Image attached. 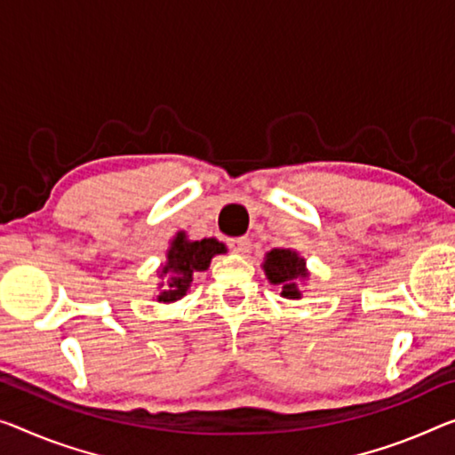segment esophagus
Returning <instances> with one entry per match:
<instances>
[{"label": "esophagus", "instance_id": "obj_1", "mask_svg": "<svg viewBox=\"0 0 455 455\" xmlns=\"http://www.w3.org/2000/svg\"><path fill=\"white\" fill-rule=\"evenodd\" d=\"M228 246L235 254H246L250 250V240L248 237H232V240H228Z\"/></svg>", "mask_w": 455, "mask_h": 455}]
</instances>
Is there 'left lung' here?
<instances>
[{
	"mask_svg": "<svg viewBox=\"0 0 455 455\" xmlns=\"http://www.w3.org/2000/svg\"><path fill=\"white\" fill-rule=\"evenodd\" d=\"M264 270L270 283L283 284V297L286 299H299L300 291L297 289V278H305V260L297 256L292 250H272L267 254V262H264Z\"/></svg>",
	"mask_w": 455,
	"mask_h": 455,
	"instance_id": "8db88e82",
	"label": "left lung"
}]
</instances>
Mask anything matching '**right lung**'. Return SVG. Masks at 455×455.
<instances>
[{
  "mask_svg": "<svg viewBox=\"0 0 455 455\" xmlns=\"http://www.w3.org/2000/svg\"><path fill=\"white\" fill-rule=\"evenodd\" d=\"M226 251V246L220 243L213 237L209 240H199V242H188L185 234H179L177 240L172 242L169 250V260H166V267L160 270L163 272V292L158 295V300H164V303H172V300H179L185 297L188 284L193 281V272L205 270L209 267V260L215 254H221Z\"/></svg>",
  "mask_w": 455,
  "mask_h": 455,
  "instance_id": "right-lung-1",
  "label": "right lung"
}]
</instances>
